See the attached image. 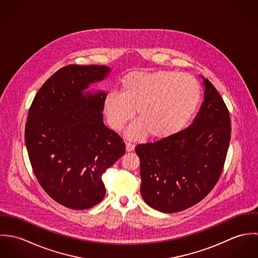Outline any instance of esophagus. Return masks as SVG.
<instances>
[{
  "instance_id": "obj_1",
  "label": "esophagus",
  "mask_w": 258,
  "mask_h": 258,
  "mask_svg": "<svg viewBox=\"0 0 258 258\" xmlns=\"http://www.w3.org/2000/svg\"><path fill=\"white\" fill-rule=\"evenodd\" d=\"M135 149V144L130 142V141H126V151L127 152H131Z\"/></svg>"
}]
</instances>
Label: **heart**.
<instances>
[{
	"instance_id": "heart-1",
	"label": "heart",
	"mask_w": 258,
	"mask_h": 258,
	"mask_svg": "<svg viewBox=\"0 0 258 258\" xmlns=\"http://www.w3.org/2000/svg\"><path fill=\"white\" fill-rule=\"evenodd\" d=\"M202 97L199 81L190 74L158 71L133 73L121 80V90L110 91L104 99V111L114 130H121L133 117L140 121L130 126V137L148 131L154 138L179 132L197 110Z\"/></svg>"
}]
</instances>
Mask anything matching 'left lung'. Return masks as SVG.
<instances>
[{"label":"left lung","mask_w":258,"mask_h":258,"mask_svg":"<svg viewBox=\"0 0 258 258\" xmlns=\"http://www.w3.org/2000/svg\"><path fill=\"white\" fill-rule=\"evenodd\" d=\"M205 101L184 130L138 144L141 196L162 213H178L206 198L218 183L230 141L228 109L212 82L204 78Z\"/></svg>","instance_id":"8db88e82"}]
</instances>
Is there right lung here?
I'll list each match as a JSON object with an SVG mask.
<instances>
[{
  "mask_svg": "<svg viewBox=\"0 0 258 258\" xmlns=\"http://www.w3.org/2000/svg\"><path fill=\"white\" fill-rule=\"evenodd\" d=\"M110 72L70 64L52 74L30 107L25 141L33 172L56 203L85 210L105 196L102 175L125 154V143L103 122L106 94L83 90Z\"/></svg>",
  "mask_w": 258,
  "mask_h": 258,
  "instance_id": "right-lung-1",
  "label": "right lung"
}]
</instances>
